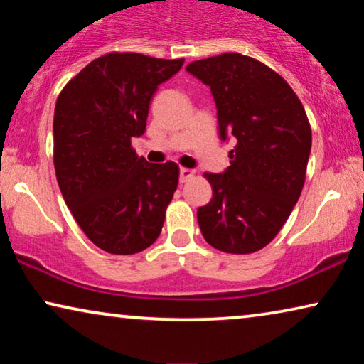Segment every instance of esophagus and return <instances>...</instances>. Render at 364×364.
Wrapping results in <instances>:
<instances>
[{
  "mask_svg": "<svg viewBox=\"0 0 364 364\" xmlns=\"http://www.w3.org/2000/svg\"><path fill=\"white\" fill-rule=\"evenodd\" d=\"M193 171H191V168H186V167H182L181 168V182L183 183V182H187V181H191V178L193 177Z\"/></svg>",
  "mask_w": 364,
  "mask_h": 364,
  "instance_id": "esophagus-1",
  "label": "esophagus"
}]
</instances>
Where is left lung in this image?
<instances>
[{"instance_id":"left-lung-1","label":"left lung","mask_w":364,"mask_h":364,"mask_svg":"<svg viewBox=\"0 0 364 364\" xmlns=\"http://www.w3.org/2000/svg\"><path fill=\"white\" fill-rule=\"evenodd\" d=\"M187 71L210 87L220 139H237L230 166L205 173L212 200L198 207L207 243L245 255L267 247L300 198L311 151L303 104L280 74L250 56L223 53Z\"/></svg>"}]
</instances>
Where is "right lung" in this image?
I'll use <instances>...</instances> for the list:
<instances>
[{"mask_svg":"<svg viewBox=\"0 0 364 364\" xmlns=\"http://www.w3.org/2000/svg\"><path fill=\"white\" fill-rule=\"evenodd\" d=\"M182 64L109 53L59 94L53 124L56 178L77 225L104 252L132 255L161 235L178 166L147 162L131 139L146 132L154 92Z\"/></svg>","mask_w":364,"mask_h":364,"instance_id":"add662e5","label":"right lung"}]
</instances>
